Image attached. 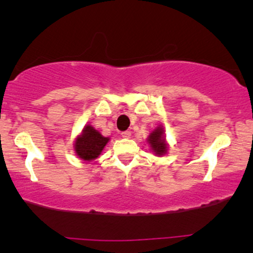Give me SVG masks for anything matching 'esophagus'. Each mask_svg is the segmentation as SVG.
Listing matches in <instances>:
<instances>
[{
  "label": "esophagus",
  "instance_id": "obj_1",
  "mask_svg": "<svg viewBox=\"0 0 253 253\" xmlns=\"http://www.w3.org/2000/svg\"><path fill=\"white\" fill-rule=\"evenodd\" d=\"M121 135H123V138H126V139H129L130 138V132L129 130H125V132L121 133Z\"/></svg>",
  "mask_w": 253,
  "mask_h": 253
}]
</instances>
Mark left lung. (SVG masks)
<instances>
[{
    "label": "left lung",
    "instance_id": "left-lung-1",
    "mask_svg": "<svg viewBox=\"0 0 253 253\" xmlns=\"http://www.w3.org/2000/svg\"><path fill=\"white\" fill-rule=\"evenodd\" d=\"M147 142L150 144L151 150L153 151L157 156H165L167 153L169 145H167L165 140V133H164L163 126L157 127V128L148 135Z\"/></svg>",
    "mask_w": 253,
    "mask_h": 253
}]
</instances>
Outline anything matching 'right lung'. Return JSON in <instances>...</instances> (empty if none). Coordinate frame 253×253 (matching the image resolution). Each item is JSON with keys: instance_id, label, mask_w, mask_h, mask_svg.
<instances>
[{"instance_id": "add662e5", "label": "right lung", "mask_w": 253, "mask_h": 253, "mask_svg": "<svg viewBox=\"0 0 253 253\" xmlns=\"http://www.w3.org/2000/svg\"><path fill=\"white\" fill-rule=\"evenodd\" d=\"M108 141L109 138L101 135V133L97 132L93 126L87 125L75 140L74 151L80 159L92 161L101 154Z\"/></svg>"}]
</instances>
